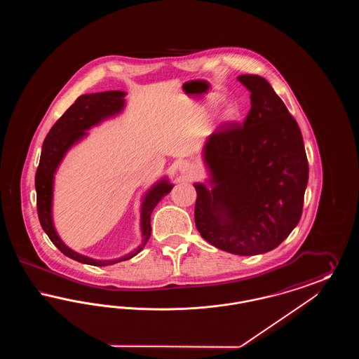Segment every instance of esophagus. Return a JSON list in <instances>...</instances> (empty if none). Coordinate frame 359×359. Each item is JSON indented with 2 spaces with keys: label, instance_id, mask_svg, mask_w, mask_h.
Wrapping results in <instances>:
<instances>
[{
  "label": "esophagus",
  "instance_id": "1",
  "mask_svg": "<svg viewBox=\"0 0 359 359\" xmlns=\"http://www.w3.org/2000/svg\"><path fill=\"white\" fill-rule=\"evenodd\" d=\"M179 171H180V173H183V175L191 176V175H194L196 172V168H195V165L191 161H182L180 165H179Z\"/></svg>",
  "mask_w": 359,
  "mask_h": 359
}]
</instances>
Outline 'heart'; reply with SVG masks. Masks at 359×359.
<instances>
[{
  "label": "heart",
  "instance_id": "obj_1",
  "mask_svg": "<svg viewBox=\"0 0 359 359\" xmlns=\"http://www.w3.org/2000/svg\"><path fill=\"white\" fill-rule=\"evenodd\" d=\"M236 117V109L234 107H227L226 110H224V113H223V120L224 121H230L233 120Z\"/></svg>",
  "mask_w": 359,
  "mask_h": 359
}]
</instances>
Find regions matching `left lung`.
<instances>
[{
	"label": "left lung",
	"instance_id": "1",
	"mask_svg": "<svg viewBox=\"0 0 359 359\" xmlns=\"http://www.w3.org/2000/svg\"><path fill=\"white\" fill-rule=\"evenodd\" d=\"M252 93L242 122L221 125L208 137L205 160L211 189H196L195 224L212 246L238 256L277 248L302 218L308 183L303 136L266 79L241 75Z\"/></svg>",
	"mask_w": 359,
	"mask_h": 359
}]
</instances>
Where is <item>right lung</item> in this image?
<instances>
[{"instance_id":"1","label":"right lung","mask_w":359,"mask_h":359,"mask_svg":"<svg viewBox=\"0 0 359 359\" xmlns=\"http://www.w3.org/2000/svg\"><path fill=\"white\" fill-rule=\"evenodd\" d=\"M122 91H103L97 94H86L79 97L74 104H71L66 113L53 123L51 130L43 142V149L40 156V163L34 176L36 187V205L37 215L43 230L47 233L52 243L65 255L78 262L94 265V266H106L113 265L121 261L129 259L136 256L137 253L145 246L151 237V214L157 203L172 189V184L167 180L157 183L151 191L145 195L142 207H141V231H142V245L138 246L135 252L128 256L121 257L110 261H97L88 257L75 253L67 248L55 231L52 223V187H53V173L56 171L59 163L62 161L65 154L82 137L85 136L87 129L97 125L100 121L113 114H117L123 107Z\"/></svg>"}]
</instances>
